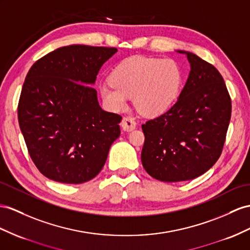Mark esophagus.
<instances>
[{"mask_svg": "<svg viewBox=\"0 0 250 250\" xmlns=\"http://www.w3.org/2000/svg\"><path fill=\"white\" fill-rule=\"evenodd\" d=\"M121 127H123V130L125 132H131L136 127V123L135 120L131 117H125L121 121Z\"/></svg>", "mask_w": 250, "mask_h": 250, "instance_id": "1", "label": "esophagus"}]
</instances>
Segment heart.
Segmentation results:
<instances>
[{
    "instance_id": "1",
    "label": "heart",
    "mask_w": 250,
    "mask_h": 250,
    "mask_svg": "<svg viewBox=\"0 0 250 250\" xmlns=\"http://www.w3.org/2000/svg\"><path fill=\"white\" fill-rule=\"evenodd\" d=\"M181 72L176 63L168 59L135 56L121 61L110 75V82L99 86L106 108L118 112L133 97L136 110L146 116L165 112L176 98Z\"/></svg>"
}]
</instances>
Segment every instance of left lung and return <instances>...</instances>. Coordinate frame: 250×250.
Returning <instances> with one entry per match:
<instances>
[{"instance_id": "1", "label": "left lung", "mask_w": 250, "mask_h": 250, "mask_svg": "<svg viewBox=\"0 0 250 250\" xmlns=\"http://www.w3.org/2000/svg\"><path fill=\"white\" fill-rule=\"evenodd\" d=\"M190 73L169 110L142 125V163L158 181L196 178L219 159L231 117V100L223 77L212 64L185 50Z\"/></svg>"}]
</instances>
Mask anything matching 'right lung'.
<instances>
[{"label":"right lung","instance_id":"right-lung-1","mask_svg":"<svg viewBox=\"0 0 250 250\" xmlns=\"http://www.w3.org/2000/svg\"><path fill=\"white\" fill-rule=\"evenodd\" d=\"M115 47L63 46L38 60L25 78L18 118L29 155L49 180L91 181L120 135V115L99 105L93 87Z\"/></svg>","mask_w":250,"mask_h":250}]
</instances>
